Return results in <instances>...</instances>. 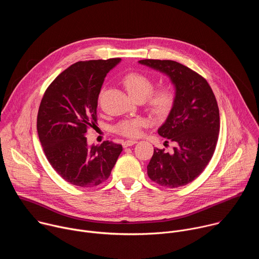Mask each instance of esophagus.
Here are the masks:
<instances>
[{
	"mask_svg": "<svg viewBox=\"0 0 259 259\" xmlns=\"http://www.w3.org/2000/svg\"><path fill=\"white\" fill-rule=\"evenodd\" d=\"M137 143V140H133V139H131V140H126V141H123V146L124 147H128V146H132L133 144H136Z\"/></svg>",
	"mask_w": 259,
	"mask_h": 259,
	"instance_id": "esophagus-1",
	"label": "esophagus"
}]
</instances>
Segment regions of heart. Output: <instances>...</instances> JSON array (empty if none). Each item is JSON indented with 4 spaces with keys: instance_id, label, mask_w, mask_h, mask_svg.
Returning <instances> with one entry per match:
<instances>
[{
    "instance_id": "heart-1",
    "label": "heart",
    "mask_w": 259,
    "mask_h": 259,
    "mask_svg": "<svg viewBox=\"0 0 259 259\" xmlns=\"http://www.w3.org/2000/svg\"><path fill=\"white\" fill-rule=\"evenodd\" d=\"M122 83L128 94L134 100H144L155 115L162 116L168 113L173 103V94L169 88L162 87L153 91L154 83L151 78L140 72H128L123 77ZM147 125V121L142 118L125 120L120 122L115 130L117 133L127 137H137L141 129Z\"/></svg>"
}]
</instances>
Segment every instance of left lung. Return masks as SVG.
<instances>
[{
	"label": "left lung",
	"mask_w": 259,
	"mask_h": 259,
	"mask_svg": "<svg viewBox=\"0 0 259 259\" xmlns=\"http://www.w3.org/2000/svg\"><path fill=\"white\" fill-rule=\"evenodd\" d=\"M138 63L167 76L175 91L170 113L158 129L159 135L174 142L173 153L155 147L147 175L162 187L186 186L204 171L215 151L220 127L215 96L203 77L179 62L143 59Z\"/></svg>",
	"instance_id": "1"
}]
</instances>
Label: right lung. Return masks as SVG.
Returning <instances> with one entry per match:
<instances>
[{
    "label": "right lung",
    "instance_id": "1",
    "mask_svg": "<svg viewBox=\"0 0 259 259\" xmlns=\"http://www.w3.org/2000/svg\"><path fill=\"white\" fill-rule=\"evenodd\" d=\"M121 58L79 61L50 84L38 113L36 129L45 156L67 182L99 186L112 172L123 147L112 141L89 145L87 128L97 121V101L106 73Z\"/></svg>",
    "mask_w": 259,
    "mask_h": 259
}]
</instances>
